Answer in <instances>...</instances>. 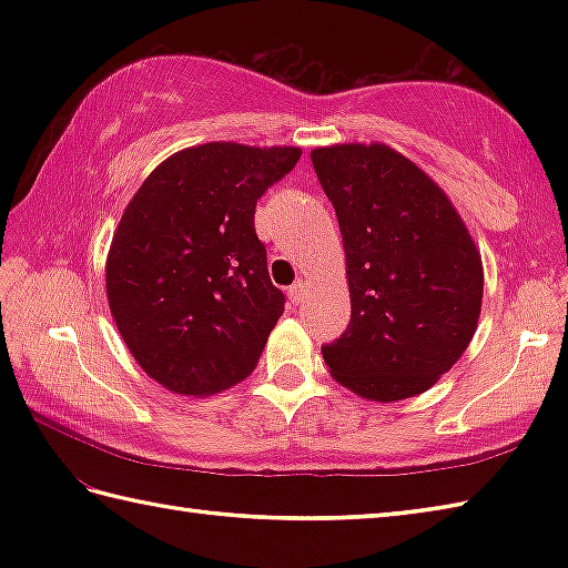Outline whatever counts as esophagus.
Returning <instances> with one entry per match:
<instances>
[{"label": "esophagus", "instance_id": "1", "mask_svg": "<svg viewBox=\"0 0 568 568\" xmlns=\"http://www.w3.org/2000/svg\"><path fill=\"white\" fill-rule=\"evenodd\" d=\"M305 293H307V281H303V277H297V281L291 287H287V297H291L293 305L303 303Z\"/></svg>", "mask_w": 568, "mask_h": 568}]
</instances>
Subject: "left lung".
I'll list each match as a JSON object with an SVG mask.
<instances>
[{
  "label": "left lung",
  "mask_w": 568,
  "mask_h": 568,
  "mask_svg": "<svg viewBox=\"0 0 568 568\" xmlns=\"http://www.w3.org/2000/svg\"><path fill=\"white\" fill-rule=\"evenodd\" d=\"M344 241L352 322L322 346L332 378L373 403L429 390L474 339L484 263L449 195L385 143L310 153Z\"/></svg>",
  "instance_id": "8db88e82"
}]
</instances>
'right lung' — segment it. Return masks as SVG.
I'll use <instances>...</instances> for the list:
<instances>
[{"mask_svg":"<svg viewBox=\"0 0 568 568\" xmlns=\"http://www.w3.org/2000/svg\"><path fill=\"white\" fill-rule=\"evenodd\" d=\"M297 146L210 141L165 159L131 197L106 253V300L136 364L204 397L244 381L285 310L253 229Z\"/></svg>","mask_w":568,"mask_h":568,"instance_id":"right-lung-1","label":"right lung"}]
</instances>
